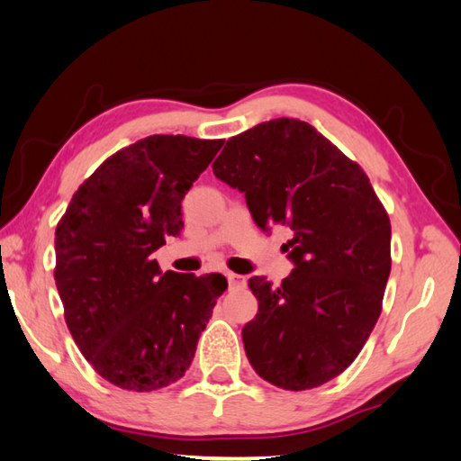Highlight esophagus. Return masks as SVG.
I'll list each match as a JSON object with an SVG mask.
<instances>
[{
    "instance_id": "esophagus-1",
    "label": "esophagus",
    "mask_w": 461,
    "mask_h": 461,
    "mask_svg": "<svg viewBox=\"0 0 461 461\" xmlns=\"http://www.w3.org/2000/svg\"><path fill=\"white\" fill-rule=\"evenodd\" d=\"M228 284H230V287H243V285H246V277L240 276V274L230 272L228 274Z\"/></svg>"
}]
</instances>
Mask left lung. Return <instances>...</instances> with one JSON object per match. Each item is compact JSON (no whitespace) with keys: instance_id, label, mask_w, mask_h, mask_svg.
Here are the masks:
<instances>
[{"instance_id":"8db88e82","label":"left lung","mask_w":461,"mask_h":461,"mask_svg":"<svg viewBox=\"0 0 461 461\" xmlns=\"http://www.w3.org/2000/svg\"><path fill=\"white\" fill-rule=\"evenodd\" d=\"M213 174L246 194L264 231L287 225L292 274L274 287L249 277L258 315L241 330L259 377L312 390L354 362L382 313L392 225L372 184L310 123H258L228 140Z\"/></svg>"}]
</instances>
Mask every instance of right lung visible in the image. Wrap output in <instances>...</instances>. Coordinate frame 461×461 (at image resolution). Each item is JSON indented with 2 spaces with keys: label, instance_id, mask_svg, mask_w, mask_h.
I'll use <instances>...</instances> for the list:
<instances>
[{
  "label": "right lung",
  "instance_id": "1",
  "mask_svg": "<svg viewBox=\"0 0 461 461\" xmlns=\"http://www.w3.org/2000/svg\"><path fill=\"white\" fill-rule=\"evenodd\" d=\"M221 143L187 135L135 141L79 185L58 223L53 276L69 333L122 390L177 382L228 290L221 274H164L151 259L182 233V200Z\"/></svg>",
  "mask_w": 461,
  "mask_h": 461
}]
</instances>
